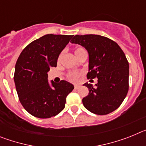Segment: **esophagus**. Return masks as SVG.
I'll list each match as a JSON object with an SVG mask.
<instances>
[{
    "instance_id": "34e87169",
    "label": "esophagus",
    "mask_w": 146,
    "mask_h": 146,
    "mask_svg": "<svg viewBox=\"0 0 146 146\" xmlns=\"http://www.w3.org/2000/svg\"><path fill=\"white\" fill-rule=\"evenodd\" d=\"M79 87H80L79 86H77V85H75V86H74V89H75V90H77V89L79 88Z\"/></svg>"
}]
</instances>
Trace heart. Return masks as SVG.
Listing matches in <instances>:
<instances>
[{"label": "heart", "mask_w": 146, "mask_h": 146, "mask_svg": "<svg viewBox=\"0 0 146 146\" xmlns=\"http://www.w3.org/2000/svg\"><path fill=\"white\" fill-rule=\"evenodd\" d=\"M84 48H82V47H76L74 50L76 57H77V55H79L80 52H82V51H84ZM60 57H61V55L59 56V60H60ZM80 75L81 73H79V72H69V74H67V77H68V79H69V80L73 81V82H76V81L78 80V78H79Z\"/></svg>", "instance_id": "heart-1"}]
</instances>
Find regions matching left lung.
<instances>
[{
  "instance_id": "1",
  "label": "left lung",
  "mask_w": 146,
  "mask_h": 146,
  "mask_svg": "<svg viewBox=\"0 0 146 146\" xmlns=\"http://www.w3.org/2000/svg\"><path fill=\"white\" fill-rule=\"evenodd\" d=\"M71 42L87 50L88 79L98 78L97 84L85 83L88 95L82 99L85 108L96 115H107L118 108L129 91V62L116 42L99 35H76Z\"/></svg>"
}]
</instances>
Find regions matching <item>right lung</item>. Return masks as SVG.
Wrapping results in <instances>:
<instances>
[{"label":"right lung","instance_id":"1","mask_svg":"<svg viewBox=\"0 0 146 146\" xmlns=\"http://www.w3.org/2000/svg\"><path fill=\"white\" fill-rule=\"evenodd\" d=\"M72 35L47 34L24 48L15 65V80L19 99L27 112L39 118H49L63 110L66 98L74 86L66 80L51 81L50 67H56L61 51Z\"/></svg>","mask_w":146,"mask_h":146}]
</instances>
